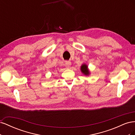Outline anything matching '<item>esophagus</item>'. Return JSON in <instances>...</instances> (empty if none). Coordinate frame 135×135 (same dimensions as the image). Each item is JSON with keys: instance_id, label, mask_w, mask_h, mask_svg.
<instances>
[{"instance_id": "1", "label": "esophagus", "mask_w": 135, "mask_h": 135, "mask_svg": "<svg viewBox=\"0 0 135 135\" xmlns=\"http://www.w3.org/2000/svg\"><path fill=\"white\" fill-rule=\"evenodd\" d=\"M71 63L70 61H65V67H66V68L70 67L71 66Z\"/></svg>"}]
</instances>
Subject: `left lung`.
Wrapping results in <instances>:
<instances>
[{
    "instance_id": "1",
    "label": "left lung",
    "mask_w": 135,
    "mask_h": 135,
    "mask_svg": "<svg viewBox=\"0 0 135 135\" xmlns=\"http://www.w3.org/2000/svg\"><path fill=\"white\" fill-rule=\"evenodd\" d=\"M80 71L83 74L86 76H88L90 75V71H89L87 65L85 64H83L80 66Z\"/></svg>"
}]
</instances>
